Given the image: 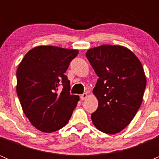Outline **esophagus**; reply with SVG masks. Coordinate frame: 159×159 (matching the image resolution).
<instances>
[{"label":"esophagus","mask_w":159,"mask_h":159,"mask_svg":"<svg viewBox=\"0 0 159 159\" xmlns=\"http://www.w3.org/2000/svg\"><path fill=\"white\" fill-rule=\"evenodd\" d=\"M88 97V94H86V93H84V94H82L81 95V100L84 101V99H86V98Z\"/></svg>","instance_id":"obj_1"}]
</instances>
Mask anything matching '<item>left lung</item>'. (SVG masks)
<instances>
[{
	"label": "left lung",
	"mask_w": 159,
	"mask_h": 159,
	"mask_svg": "<svg viewBox=\"0 0 159 159\" xmlns=\"http://www.w3.org/2000/svg\"><path fill=\"white\" fill-rule=\"evenodd\" d=\"M86 57L98 76L93 89L98 106L91 114L92 122L102 132L116 134L129 125L142 105L146 87L143 67L123 46L93 48Z\"/></svg>",
	"instance_id": "1"
}]
</instances>
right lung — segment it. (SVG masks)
I'll use <instances>...</instances> for the list:
<instances>
[{
    "label": "right lung",
    "instance_id": "right-lung-1",
    "mask_svg": "<svg viewBox=\"0 0 159 159\" xmlns=\"http://www.w3.org/2000/svg\"><path fill=\"white\" fill-rule=\"evenodd\" d=\"M78 50L38 46L30 50L17 70V91L22 109L37 129L50 133L67 125L79 96L70 94L65 75ZM63 85L61 93L59 86Z\"/></svg>",
    "mask_w": 159,
    "mask_h": 159
}]
</instances>
